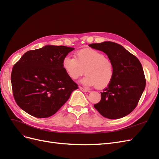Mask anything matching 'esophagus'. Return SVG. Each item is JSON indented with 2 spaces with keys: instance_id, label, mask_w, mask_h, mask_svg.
I'll list each match as a JSON object with an SVG mask.
<instances>
[{
  "instance_id": "1",
  "label": "esophagus",
  "mask_w": 159,
  "mask_h": 159,
  "mask_svg": "<svg viewBox=\"0 0 159 159\" xmlns=\"http://www.w3.org/2000/svg\"><path fill=\"white\" fill-rule=\"evenodd\" d=\"M79 88L81 91H84V92H89V89H87V88H82V87H79Z\"/></svg>"
}]
</instances>
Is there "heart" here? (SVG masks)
Returning a JSON list of instances; mask_svg holds the SVG:
<instances>
[{
	"label": "heart",
	"mask_w": 159,
	"mask_h": 159,
	"mask_svg": "<svg viewBox=\"0 0 159 159\" xmlns=\"http://www.w3.org/2000/svg\"><path fill=\"white\" fill-rule=\"evenodd\" d=\"M62 66L71 80H77L84 74L86 75L81 80L85 86H95L104 88L111 83L114 75L112 61L99 51L85 48L75 53L74 57L66 56Z\"/></svg>",
	"instance_id": "heart-1"
}]
</instances>
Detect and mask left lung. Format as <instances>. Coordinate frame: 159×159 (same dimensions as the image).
<instances>
[{
	"label": "left lung",
	"mask_w": 159,
	"mask_h": 159,
	"mask_svg": "<svg viewBox=\"0 0 159 159\" xmlns=\"http://www.w3.org/2000/svg\"><path fill=\"white\" fill-rule=\"evenodd\" d=\"M89 46L106 54L114 68L113 80L101 92L102 99L94 107L102 116L110 119L126 116L137 107L145 88L141 62L123 46L113 42L95 43Z\"/></svg>",
	"instance_id": "8db88e82"
}]
</instances>
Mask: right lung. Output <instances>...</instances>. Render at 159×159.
<instances>
[{
	"mask_svg": "<svg viewBox=\"0 0 159 159\" xmlns=\"http://www.w3.org/2000/svg\"><path fill=\"white\" fill-rule=\"evenodd\" d=\"M74 48L46 45L26 52L13 66L11 83L17 105L38 118L55 114L78 88L62 61Z\"/></svg>",
	"mask_w": 159,
	"mask_h": 159,
	"instance_id": "1",
	"label": "right lung"
}]
</instances>
